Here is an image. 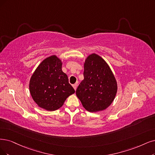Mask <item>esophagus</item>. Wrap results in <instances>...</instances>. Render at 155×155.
<instances>
[{
	"mask_svg": "<svg viewBox=\"0 0 155 155\" xmlns=\"http://www.w3.org/2000/svg\"><path fill=\"white\" fill-rule=\"evenodd\" d=\"M73 88H74V90H76V89H77V84H73Z\"/></svg>",
	"mask_w": 155,
	"mask_h": 155,
	"instance_id": "1",
	"label": "esophagus"
}]
</instances>
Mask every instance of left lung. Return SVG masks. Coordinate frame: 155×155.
<instances>
[{
	"label": "left lung",
	"mask_w": 155,
	"mask_h": 155,
	"mask_svg": "<svg viewBox=\"0 0 155 155\" xmlns=\"http://www.w3.org/2000/svg\"><path fill=\"white\" fill-rule=\"evenodd\" d=\"M84 77L76 91L83 107L90 112L105 110L117 91L116 80L109 66L100 55L91 54L84 62Z\"/></svg>",
	"instance_id": "obj_1"
}]
</instances>
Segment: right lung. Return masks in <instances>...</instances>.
I'll return each mask as SVG.
<instances>
[{"label":"right lung","mask_w":155,"mask_h":155,"mask_svg":"<svg viewBox=\"0 0 155 155\" xmlns=\"http://www.w3.org/2000/svg\"><path fill=\"white\" fill-rule=\"evenodd\" d=\"M62 61L56 55L44 59L34 72L29 82L33 100L43 109L54 111L61 108L75 91L62 71Z\"/></svg>","instance_id":"right-lung-1"}]
</instances>
